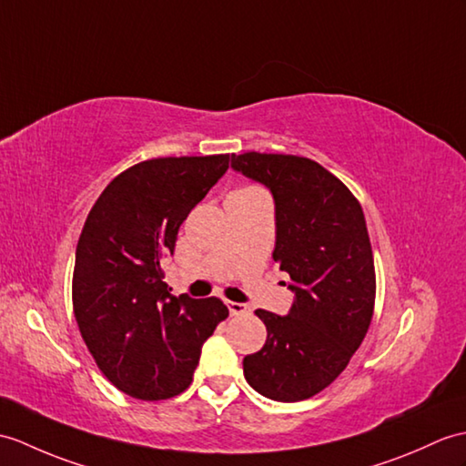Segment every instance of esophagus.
<instances>
[{"instance_id": "obj_1", "label": "esophagus", "mask_w": 466, "mask_h": 466, "mask_svg": "<svg viewBox=\"0 0 466 466\" xmlns=\"http://www.w3.org/2000/svg\"><path fill=\"white\" fill-rule=\"evenodd\" d=\"M226 306L230 309V316H244V313L250 311L246 304H240V301H226Z\"/></svg>"}]
</instances>
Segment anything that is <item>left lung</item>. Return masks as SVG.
<instances>
[{"instance_id":"obj_1","label":"left lung","mask_w":466,"mask_h":466,"mask_svg":"<svg viewBox=\"0 0 466 466\" xmlns=\"http://www.w3.org/2000/svg\"><path fill=\"white\" fill-rule=\"evenodd\" d=\"M232 170L264 184L276 207L272 258L288 272V316L256 309L268 338L244 357L259 395L294 403L326 389L360 348L375 304V268L360 202L316 160L232 155Z\"/></svg>"}]
</instances>
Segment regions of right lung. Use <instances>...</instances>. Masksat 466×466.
<instances>
[{"instance_id": "add662e5", "label": "right lung", "mask_w": 466, "mask_h": 466, "mask_svg": "<svg viewBox=\"0 0 466 466\" xmlns=\"http://www.w3.org/2000/svg\"><path fill=\"white\" fill-rule=\"evenodd\" d=\"M230 155L138 162L111 180L75 252L73 309L99 370L123 393L158 401L192 381L202 345L228 318L218 298H175L162 259L180 224L228 170Z\"/></svg>"}]
</instances>
